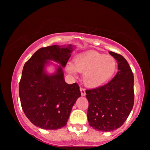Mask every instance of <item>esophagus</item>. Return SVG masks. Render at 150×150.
Wrapping results in <instances>:
<instances>
[{
    "label": "esophagus",
    "instance_id": "34e87169",
    "mask_svg": "<svg viewBox=\"0 0 150 150\" xmlns=\"http://www.w3.org/2000/svg\"><path fill=\"white\" fill-rule=\"evenodd\" d=\"M80 91H81V96H85L86 93H85V90L84 88H80Z\"/></svg>",
    "mask_w": 150,
    "mask_h": 150
}]
</instances>
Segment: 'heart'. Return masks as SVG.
I'll return each instance as SVG.
<instances>
[{"label": "heart", "mask_w": 150, "mask_h": 150, "mask_svg": "<svg viewBox=\"0 0 150 150\" xmlns=\"http://www.w3.org/2000/svg\"><path fill=\"white\" fill-rule=\"evenodd\" d=\"M118 63L115 57L91 51L77 55L73 65L67 66V72L76 75V71L83 73V83L88 87L95 88L105 84L115 75Z\"/></svg>", "instance_id": "obj_1"}]
</instances>
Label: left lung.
<instances>
[{"instance_id": "1", "label": "left lung", "mask_w": 150, "mask_h": 150, "mask_svg": "<svg viewBox=\"0 0 150 150\" xmlns=\"http://www.w3.org/2000/svg\"><path fill=\"white\" fill-rule=\"evenodd\" d=\"M118 63V71L102 87L86 91L89 125L101 132L116 130L130 115L134 101V75L125 58L109 52Z\"/></svg>"}]
</instances>
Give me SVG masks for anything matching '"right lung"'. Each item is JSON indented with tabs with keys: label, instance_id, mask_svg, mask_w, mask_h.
I'll return each instance as SVG.
<instances>
[{
	"label": "right lung",
	"instance_id": "obj_1",
	"mask_svg": "<svg viewBox=\"0 0 150 150\" xmlns=\"http://www.w3.org/2000/svg\"><path fill=\"white\" fill-rule=\"evenodd\" d=\"M73 50L72 45L42 47L24 65L19 83L22 108L30 121L40 128L55 130L65 126L81 96L79 85L67 84L63 71ZM50 60L60 64L52 74L45 69Z\"/></svg>",
	"mask_w": 150,
	"mask_h": 150
}]
</instances>
